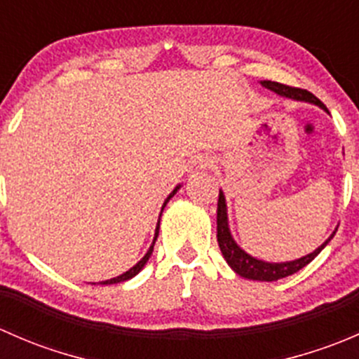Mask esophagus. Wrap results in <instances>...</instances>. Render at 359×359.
I'll list each match as a JSON object with an SVG mask.
<instances>
[{
	"label": "esophagus",
	"mask_w": 359,
	"mask_h": 359,
	"mask_svg": "<svg viewBox=\"0 0 359 359\" xmlns=\"http://www.w3.org/2000/svg\"><path fill=\"white\" fill-rule=\"evenodd\" d=\"M210 158H206V156H200V158H196L194 159V168L196 170H206L210 166Z\"/></svg>",
	"instance_id": "esophagus-1"
}]
</instances>
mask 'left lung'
<instances>
[{"label": "left lung", "mask_w": 359, "mask_h": 359, "mask_svg": "<svg viewBox=\"0 0 359 359\" xmlns=\"http://www.w3.org/2000/svg\"><path fill=\"white\" fill-rule=\"evenodd\" d=\"M260 85L266 86V88L273 90L278 95L288 97V99L295 100H304V102H311L320 106L321 109L328 111L325 107V104L321 102L318 97H314L313 93L307 92V90L295 88V86L283 85V83L276 81H260ZM335 234V233H334ZM332 234L320 248L314 250L313 253L306 257H300V259L292 260V262H281V264H273V262H264V260H257L255 257L248 255L247 252H243L236 243H234L233 236L229 233V224H227V208H226V200H224L222 191L219 193V203H217V241H219L220 252H222L224 259L227 260V264L231 266V269L234 271L240 276L248 278L253 281H276L281 278H287L290 274H295L297 271H300L302 267H306L307 264L313 262L314 257L321 252L328 245V241L334 238Z\"/></svg>", "instance_id": "8db88e82"}]
</instances>
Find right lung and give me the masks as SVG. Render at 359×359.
<instances>
[{
	"mask_svg": "<svg viewBox=\"0 0 359 359\" xmlns=\"http://www.w3.org/2000/svg\"><path fill=\"white\" fill-rule=\"evenodd\" d=\"M179 187H180V186H177V187H175V189H173V191H172V193H170V196H168V198H166V201H165V203H163V206H165V205H166V203H168V200H170V198H172V196H173V194H175V193H177V191H179ZM158 231H159V222H158V227H156V234H154V241H153V245H151V248H149V250H147V253H146V255H144V257H142V260H140V262H137V264H135V266H133V267H132V269H130V271H126V273H123V274H121V276H118V278H112V280H107V281H102V285H112V283H121V281H126V280H130V278H133V276H135V274H139V271H140V269H142V267H144V264H146V262H147V260H149L151 253H153L154 243H156V238H158Z\"/></svg>",
	"mask_w": 359,
	"mask_h": 359,
	"instance_id": "add662e5",
	"label": "right lung"
}]
</instances>
